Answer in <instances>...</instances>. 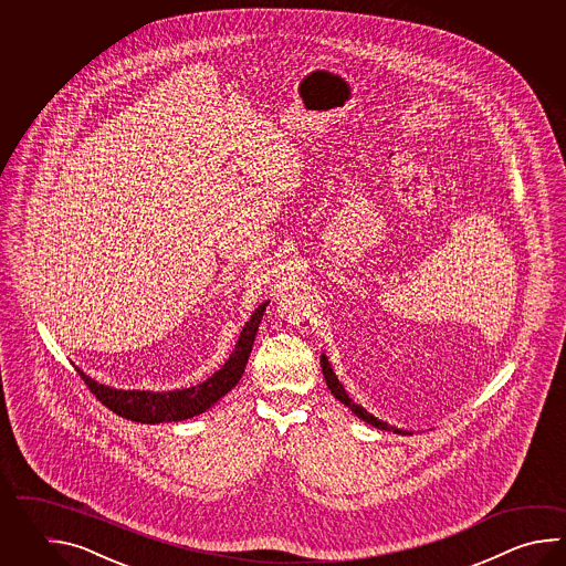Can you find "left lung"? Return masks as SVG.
Returning <instances> with one entry per match:
<instances>
[{
    "label": "left lung",
    "mask_w": 566,
    "mask_h": 566,
    "mask_svg": "<svg viewBox=\"0 0 566 566\" xmlns=\"http://www.w3.org/2000/svg\"><path fill=\"white\" fill-rule=\"evenodd\" d=\"M322 373H324L325 385H327V388L332 390V395H334L339 402H344V405H346V407H348V409L352 410L358 419H361L364 422H370L373 427H376V429H382V431H395V433L398 434H409V431H402V429H397V427H390L388 422L376 419V417L370 415V412L364 409V407L356 405V402L348 397V392L344 390L342 382L337 380L336 373L332 370V366H329V361L325 358V354H322Z\"/></svg>",
    "instance_id": "8db88e82"
}]
</instances>
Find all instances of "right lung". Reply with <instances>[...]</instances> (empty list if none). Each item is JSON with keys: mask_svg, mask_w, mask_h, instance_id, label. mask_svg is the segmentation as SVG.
Segmentation results:
<instances>
[{"mask_svg": "<svg viewBox=\"0 0 566 566\" xmlns=\"http://www.w3.org/2000/svg\"><path fill=\"white\" fill-rule=\"evenodd\" d=\"M266 305L261 303L254 310L251 319L242 327L241 337L232 349L229 360L224 366L212 374L202 385L181 388V390H168V392H151V390H117L111 386L98 385L91 376H86L81 368L76 373L85 380L88 390L95 395L107 409L117 412L123 419L135 422H178L186 421L202 415L210 407H214L220 398L229 395L234 386L239 385L242 373L247 368V361L253 349L254 336L259 332V324L263 319Z\"/></svg>", "mask_w": 566, "mask_h": 566, "instance_id": "1", "label": "right lung"}]
</instances>
